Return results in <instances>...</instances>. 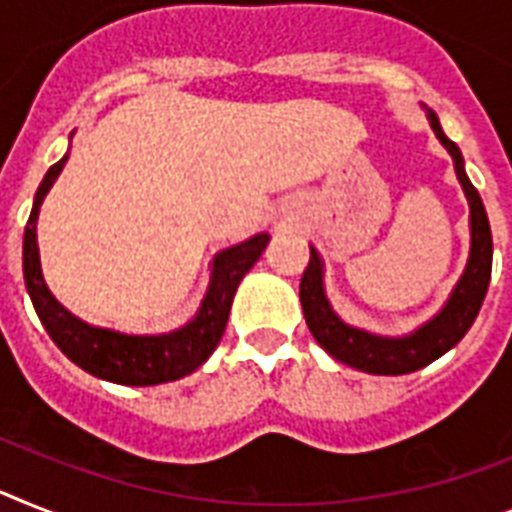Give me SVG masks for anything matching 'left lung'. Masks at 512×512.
I'll return each instance as SVG.
<instances>
[{"mask_svg":"<svg viewBox=\"0 0 512 512\" xmlns=\"http://www.w3.org/2000/svg\"><path fill=\"white\" fill-rule=\"evenodd\" d=\"M426 109V107H424ZM426 120L432 125L434 135L445 146L447 154L453 156L455 175L466 193L468 211H471V253H468L466 272L460 274L458 285L439 308L437 314L416 327L408 335H377L369 329L353 327L335 314L324 290V264L316 248L311 246L306 272L301 280V306L306 324L314 340L327 350L335 361L345 363L350 369L366 371V374H382V377H398L411 371L424 369L447 350L455 348L471 324L479 316V308L487 295L489 277H492V230L479 190L471 185L466 175L463 154L439 125L437 114L426 109Z\"/></svg>","mask_w":512,"mask_h":512,"instance_id":"obj_1","label":"left lung"}]
</instances>
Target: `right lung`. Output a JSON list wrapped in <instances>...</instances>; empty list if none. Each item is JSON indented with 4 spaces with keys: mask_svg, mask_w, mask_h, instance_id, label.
<instances>
[{
    "mask_svg": "<svg viewBox=\"0 0 512 512\" xmlns=\"http://www.w3.org/2000/svg\"><path fill=\"white\" fill-rule=\"evenodd\" d=\"M67 156H70V151L54 167H49V172L38 185L23 235V277L38 319L54 340V345L70 361L78 363L80 369L99 379H107L114 384H130V387H151V384L188 377L198 366H204L206 358L214 353V348L222 340L235 290L264 253L269 235L259 232V235L248 238L246 243L225 248L214 256L209 290H206L198 314L183 327L172 329V332H159V335H128L120 329L88 324L54 298L44 280L41 256H38V211H41L46 193L52 190L54 180L65 167Z\"/></svg>",
    "mask_w": 512,
    "mask_h": 512,
    "instance_id": "right-lung-1",
    "label": "right lung"
}]
</instances>
